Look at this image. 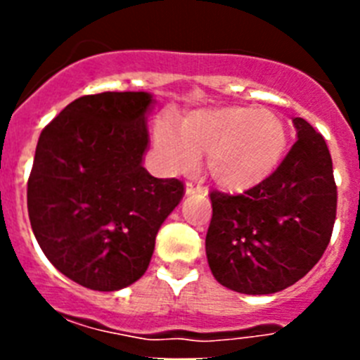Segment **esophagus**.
Wrapping results in <instances>:
<instances>
[{
    "label": "esophagus",
    "instance_id": "obj_1",
    "mask_svg": "<svg viewBox=\"0 0 360 360\" xmlns=\"http://www.w3.org/2000/svg\"><path fill=\"white\" fill-rule=\"evenodd\" d=\"M205 195L207 193V189L203 186H200V184H195V182H187L186 184V195Z\"/></svg>",
    "mask_w": 360,
    "mask_h": 360
}]
</instances>
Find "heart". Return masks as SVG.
Returning a JSON list of instances; mask_svg holds the SVG:
<instances>
[{
    "label": "heart",
    "mask_w": 360,
    "mask_h": 360,
    "mask_svg": "<svg viewBox=\"0 0 360 360\" xmlns=\"http://www.w3.org/2000/svg\"><path fill=\"white\" fill-rule=\"evenodd\" d=\"M155 144L176 173H193L198 158L207 157L212 180L221 189L241 193L276 169L287 148V129L269 111L229 106L191 113L180 133L169 122H160Z\"/></svg>",
    "instance_id": "b5f03b06"
}]
</instances>
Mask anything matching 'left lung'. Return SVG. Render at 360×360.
<instances>
[{
    "mask_svg": "<svg viewBox=\"0 0 360 360\" xmlns=\"http://www.w3.org/2000/svg\"><path fill=\"white\" fill-rule=\"evenodd\" d=\"M274 173L243 195L212 191L205 252L212 276L240 294L281 292L307 276L332 238L337 186L323 135L301 117Z\"/></svg>",
    "mask_w": 360,
    "mask_h": 360,
    "instance_id": "1",
    "label": "left lung"
}]
</instances>
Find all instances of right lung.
Returning a JSON list of instances; mask_svg holds the SVG:
<instances>
[{
  "instance_id": "add662e5",
  "label": "right lung",
  "mask_w": 360,
  "mask_h": 360,
  "mask_svg": "<svg viewBox=\"0 0 360 360\" xmlns=\"http://www.w3.org/2000/svg\"><path fill=\"white\" fill-rule=\"evenodd\" d=\"M153 103L146 91L84 95L37 141L27 189L32 231L49 262L91 290L141 279L158 229L184 198L180 180L142 165Z\"/></svg>"
}]
</instances>
